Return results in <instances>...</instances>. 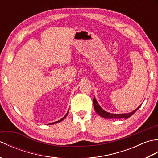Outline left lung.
<instances>
[{
    "label": "left lung",
    "mask_w": 158,
    "mask_h": 158,
    "mask_svg": "<svg viewBox=\"0 0 158 158\" xmlns=\"http://www.w3.org/2000/svg\"><path fill=\"white\" fill-rule=\"evenodd\" d=\"M93 104H94V109L96 110V112L100 116H101L104 118L106 119H122V118H124V119H127L129 118L130 116H132L134 113H135L137 110H138L140 106H139L138 108L136 109H135V110H133L132 112L129 113H126V114H113V113H107L106 111H105L100 106V105H98V103L97 102L95 98H94L93 99Z\"/></svg>",
    "instance_id": "left-lung-1"
}]
</instances>
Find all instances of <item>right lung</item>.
<instances>
[{
  "label": "right lung",
  "mask_w": 158,
  "mask_h": 158,
  "mask_svg": "<svg viewBox=\"0 0 158 158\" xmlns=\"http://www.w3.org/2000/svg\"><path fill=\"white\" fill-rule=\"evenodd\" d=\"M67 114H68V113H67L66 114V115L64 117H62V118L61 119H60V120H58V121H57V122H53V123H49V124H53V123H58V122H61V121H62L63 119H65V117L67 116Z\"/></svg>",
  "instance_id": "obj_1"
}]
</instances>
